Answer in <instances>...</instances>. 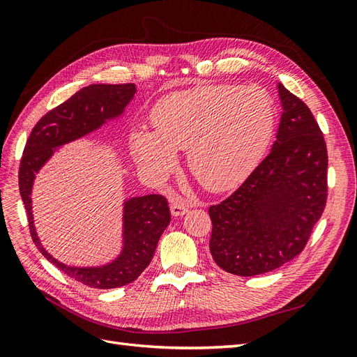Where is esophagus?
Wrapping results in <instances>:
<instances>
[{
    "label": "esophagus",
    "instance_id": "esophagus-1",
    "mask_svg": "<svg viewBox=\"0 0 357 357\" xmlns=\"http://www.w3.org/2000/svg\"><path fill=\"white\" fill-rule=\"evenodd\" d=\"M188 211H189V204L185 199L176 198L171 202V214L176 215V218L177 215H185Z\"/></svg>",
    "mask_w": 357,
    "mask_h": 357
}]
</instances>
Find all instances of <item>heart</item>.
Instances as JSON below:
<instances>
[{"instance_id":"b5f03b06","label":"heart","mask_w":357,"mask_h":357,"mask_svg":"<svg viewBox=\"0 0 357 357\" xmlns=\"http://www.w3.org/2000/svg\"><path fill=\"white\" fill-rule=\"evenodd\" d=\"M156 131L131 135L135 159L164 176L174 168L176 150H189V168L204 188L225 190L255 169L273 137L271 96L256 86L205 84L174 92L153 109Z\"/></svg>"}]
</instances>
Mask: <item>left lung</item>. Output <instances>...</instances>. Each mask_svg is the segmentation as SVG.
<instances>
[{
  "label": "left lung",
  "mask_w": 357,
  "mask_h": 357,
  "mask_svg": "<svg viewBox=\"0 0 357 357\" xmlns=\"http://www.w3.org/2000/svg\"><path fill=\"white\" fill-rule=\"evenodd\" d=\"M271 152L232 195L208 208L210 252L226 273L265 274L304 250L328 199V149L308 105L278 83Z\"/></svg>",
  "instance_id": "1"
}]
</instances>
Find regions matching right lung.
Here are the masks:
<instances>
[{"mask_svg":"<svg viewBox=\"0 0 357 357\" xmlns=\"http://www.w3.org/2000/svg\"><path fill=\"white\" fill-rule=\"evenodd\" d=\"M137 92L134 83L89 84L43 116L32 128L19 167L22 197L31 238L41 255L62 273L89 287L114 289L132 283L155 255L158 241L171 220L168 201L162 195H146L125 202L123 250L114 262L100 268L68 266L52 257L37 236L31 211V188L36 172L53 155V149L98 129L107 119L117 117Z\"/></svg>","mask_w":357,"mask_h":357,"instance_id":"right-lung-1","label":"right lung"}]
</instances>
